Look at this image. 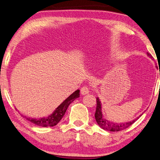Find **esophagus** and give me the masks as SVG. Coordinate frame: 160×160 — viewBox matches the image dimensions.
<instances>
[{
  "instance_id": "esophagus-1",
  "label": "esophagus",
  "mask_w": 160,
  "mask_h": 160,
  "mask_svg": "<svg viewBox=\"0 0 160 160\" xmlns=\"http://www.w3.org/2000/svg\"><path fill=\"white\" fill-rule=\"evenodd\" d=\"M89 92H90L89 91V88H88V86H85L81 88V94L86 95V94L89 93Z\"/></svg>"
}]
</instances>
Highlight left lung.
<instances>
[{"label": "left lung", "mask_w": 160, "mask_h": 160, "mask_svg": "<svg viewBox=\"0 0 160 160\" xmlns=\"http://www.w3.org/2000/svg\"><path fill=\"white\" fill-rule=\"evenodd\" d=\"M147 55L148 57H150V58H152V56L149 52H147ZM94 116L96 121L98 123L99 127H101V128L103 129L104 130L108 131H119L123 129H125L127 127H129V126L132 125V124H133L138 119V118L136 120H133L132 122H129L122 124H114L112 122L108 121V120L105 119L103 117H102V114L101 112V103L100 101H99L98 98H97V109H96Z\"/></svg>", "instance_id": "8db88e82"}]
</instances>
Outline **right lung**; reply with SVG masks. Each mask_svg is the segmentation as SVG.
Returning a JSON list of instances; mask_svg holds the SVG:
<instances>
[{
	"label": "right lung",
	"instance_id": "1",
	"mask_svg": "<svg viewBox=\"0 0 160 160\" xmlns=\"http://www.w3.org/2000/svg\"><path fill=\"white\" fill-rule=\"evenodd\" d=\"M79 97V90H76L70 96L67 98L61 105H59V107L55 109V111L53 112L51 115L48 116L47 118H42L40 119H34L28 118L27 116H23L27 120H29L31 122L35 124V125L47 127H53L55 126L61 119L63 118V115L65 114L66 109L68 108V105L74 101L77 98Z\"/></svg>",
	"mask_w": 160,
	"mask_h": 160
}]
</instances>
